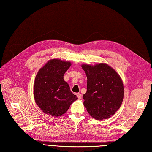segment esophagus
<instances>
[{"mask_svg": "<svg viewBox=\"0 0 152 152\" xmlns=\"http://www.w3.org/2000/svg\"><path fill=\"white\" fill-rule=\"evenodd\" d=\"M76 95H77V96L78 97V98H79V99H80V98H82V95H81L80 93H77Z\"/></svg>", "mask_w": 152, "mask_h": 152, "instance_id": "34e87169", "label": "esophagus"}]
</instances>
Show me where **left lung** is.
Here are the masks:
<instances>
[{
  "mask_svg": "<svg viewBox=\"0 0 152 152\" xmlns=\"http://www.w3.org/2000/svg\"><path fill=\"white\" fill-rule=\"evenodd\" d=\"M87 76V91L83 95L84 105L96 120L108 119L120 109L124 96L121 77L105 63L92 66L83 64Z\"/></svg>",
  "mask_w": 152,
  "mask_h": 152,
  "instance_id": "left-lung-1",
  "label": "left lung"
}]
</instances>
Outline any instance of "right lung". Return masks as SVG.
<instances>
[{"mask_svg":"<svg viewBox=\"0 0 152 152\" xmlns=\"http://www.w3.org/2000/svg\"><path fill=\"white\" fill-rule=\"evenodd\" d=\"M71 66L69 61L53 59L40 68L36 76L34 96L36 104L44 113L60 116L66 113L78 98L63 79Z\"/></svg>","mask_w":152,"mask_h":152,"instance_id":"1","label":"right lung"}]
</instances>
